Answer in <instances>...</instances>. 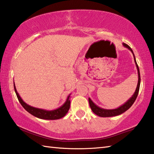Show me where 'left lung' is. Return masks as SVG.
Listing matches in <instances>:
<instances>
[{
  "mask_svg": "<svg viewBox=\"0 0 154 154\" xmlns=\"http://www.w3.org/2000/svg\"><path fill=\"white\" fill-rule=\"evenodd\" d=\"M122 45H123L124 47L127 48L130 51L132 52V54L133 55L134 57V60H135V65L137 66V73H138V83H137V88L135 92L133 94V96H131L129 99H128L127 102H126L125 104L121 105V106H119V108H114V109H104L102 108L99 107L98 106H97L95 103L92 101L91 100L90 97H89V106H90V108L91 109V110L93 111V112L94 114H96V115L99 116L100 117H112V116H118L121 114L122 113H124L125 112L128 110L131 106L133 104V103L135 102V100L137 98V97L138 96V93L139 91V87H140V83H141V77H140V72H139V66L137 65V63L136 61V58L135 57V54L133 52L132 49L130 48L129 46H128L127 44H126L125 43H122Z\"/></svg>",
  "mask_w": 154,
  "mask_h": 154,
  "instance_id": "1",
  "label": "left lung"
}]
</instances>
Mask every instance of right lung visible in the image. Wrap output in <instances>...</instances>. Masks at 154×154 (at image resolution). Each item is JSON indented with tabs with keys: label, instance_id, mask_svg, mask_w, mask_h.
Returning <instances> with one entry per match:
<instances>
[{
	"label": "right lung",
	"instance_id": "right-lung-1",
	"mask_svg": "<svg viewBox=\"0 0 154 154\" xmlns=\"http://www.w3.org/2000/svg\"><path fill=\"white\" fill-rule=\"evenodd\" d=\"M14 89H15V94L17 95V97L19 102H20L21 106L24 108L25 110L31 114H32L33 116L37 117L38 119L44 120L60 119L66 115L70 108V104H71V101H70V97H71V96H71V94L69 95L67 97H66L65 102L64 103L62 106H60L59 108L54 109V110H48L42 108L33 107V106L26 104V103L22 100L21 96H19L17 91L15 82H14Z\"/></svg>",
	"mask_w": 154,
	"mask_h": 154
}]
</instances>
